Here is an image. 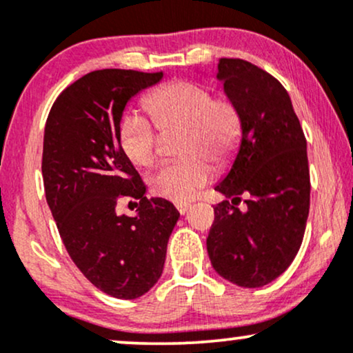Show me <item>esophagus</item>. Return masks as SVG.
<instances>
[{"label": "esophagus", "mask_w": 353, "mask_h": 353, "mask_svg": "<svg viewBox=\"0 0 353 353\" xmlns=\"http://www.w3.org/2000/svg\"><path fill=\"white\" fill-rule=\"evenodd\" d=\"M176 208H177V210H179L181 216H184V214L189 210L190 205L189 204H176Z\"/></svg>", "instance_id": "1"}]
</instances>
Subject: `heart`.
<instances>
[{"instance_id": "1", "label": "heart", "mask_w": 353, "mask_h": 353, "mask_svg": "<svg viewBox=\"0 0 353 353\" xmlns=\"http://www.w3.org/2000/svg\"><path fill=\"white\" fill-rule=\"evenodd\" d=\"M144 109L161 132L181 131L179 163L165 164L151 177L156 196L188 202L214 177L236 151L242 134V116L234 101L214 98L209 88L192 81H172L144 99ZM152 124L136 112L119 123V144L129 161L148 168L157 157L159 137Z\"/></svg>"}]
</instances>
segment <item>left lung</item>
Here are the masks:
<instances>
[{"instance_id": "1", "label": "left lung", "mask_w": 353, "mask_h": 353, "mask_svg": "<svg viewBox=\"0 0 353 353\" xmlns=\"http://www.w3.org/2000/svg\"><path fill=\"white\" fill-rule=\"evenodd\" d=\"M216 79L242 116L230 171L216 190L230 201L214 208L208 237L214 270L245 289L270 283L301 249L310 205L307 141L289 92L244 59H219ZM248 197L246 208L235 204Z\"/></svg>"}]
</instances>
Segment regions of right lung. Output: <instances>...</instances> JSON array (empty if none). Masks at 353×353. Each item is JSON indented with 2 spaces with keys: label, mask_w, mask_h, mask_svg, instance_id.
<instances>
[{
  "label": "right lung",
  "mask_w": 353,
  "mask_h": 353,
  "mask_svg": "<svg viewBox=\"0 0 353 353\" xmlns=\"http://www.w3.org/2000/svg\"><path fill=\"white\" fill-rule=\"evenodd\" d=\"M163 72L99 70L68 86L44 128L43 182L59 236L76 267L104 294L141 297L163 274L179 210L145 185L119 144L128 103ZM119 195L140 199L132 218L119 216Z\"/></svg>",
  "instance_id": "add662e5"
}]
</instances>
